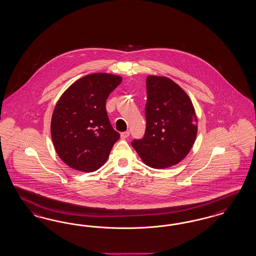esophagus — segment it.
I'll list each match as a JSON object with an SVG mask.
<instances>
[{
  "instance_id": "1",
  "label": "esophagus",
  "mask_w": 256,
  "mask_h": 256,
  "mask_svg": "<svg viewBox=\"0 0 256 256\" xmlns=\"http://www.w3.org/2000/svg\"><path fill=\"white\" fill-rule=\"evenodd\" d=\"M120 136H121L122 139H126V138L130 136V132H122V133L120 134Z\"/></svg>"
}]
</instances>
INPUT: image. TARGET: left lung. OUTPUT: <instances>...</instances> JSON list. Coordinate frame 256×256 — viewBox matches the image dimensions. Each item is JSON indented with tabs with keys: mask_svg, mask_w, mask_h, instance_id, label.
Returning <instances> with one entry per match:
<instances>
[{
	"mask_svg": "<svg viewBox=\"0 0 256 256\" xmlns=\"http://www.w3.org/2000/svg\"><path fill=\"white\" fill-rule=\"evenodd\" d=\"M146 130L132 146L142 162L165 169L183 160L197 136L198 120L188 94L170 78L149 75L146 78Z\"/></svg>",
	"mask_w": 256,
	"mask_h": 256,
	"instance_id": "left-lung-1",
	"label": "left lung"
}]
</instances>
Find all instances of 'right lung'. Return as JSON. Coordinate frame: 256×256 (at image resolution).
<instances>
[{
  "label": "right lung",
  "mask_w": 256,
  "mask_h": 256,
  "mask_svg": "<svg viewBox=\"0 0 256 256\" xmlns=\"http://www.w3.org/2000/svg\"><path fill=\"white\" fill-rule=\"evenodd\" d=\"M121 82L114 74H90L73 82L57 101L52 139L57 155L70 168L91 172L107 162L120 134L108 121L106 100Z\"/></svg>",
  "instance_id": "add662e5"
}]
</instances>
